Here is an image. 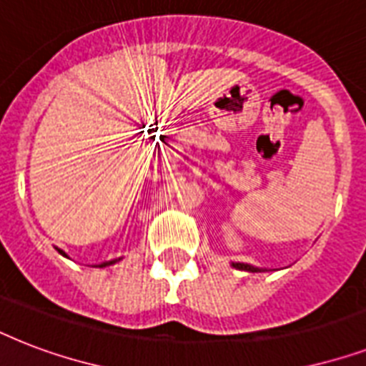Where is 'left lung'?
<instances>
[{
  "label": "left lung",
  "mask_w": 366,
  "mask_h": 366,
  "mask_svg": "<svg viewBox=\"0 0 366 366\" xmlns=\"http://www.w3.org/2000/svg\"><path fill=\"white\" fill-rule=\"evenodd\" d=\"M232 266L235 267V269H243V272H267V269H262V267H254L250 266V264H243V262H232Z\"/></svg>",
  "instance_id": "left-lung-1"
}]
</instances>
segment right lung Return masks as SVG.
I'll list each match as a JSON object with an SVG mask.
<instances>
[{"label":"right lung","mask_w":366,"mask_h":366,"mask_svg":"<svg viewBox=\"0 0 366 366\" xmlns=\"http://www.w3.org/2000/svg\"><path fill=\"white\" fill-rule=\"evenodd\" d=\"M59 252H60V254H62V256H66V254H64V252H62V250H60V249H59ZM116 262H117V260H112V262H102V264H100V266H99V267H106V266H112V264H116Z\"/></svg>","instance_id":"1"}]
</instances>
